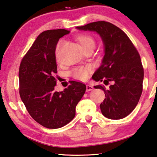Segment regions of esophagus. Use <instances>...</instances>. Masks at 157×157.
<instances>
[{"label": "esophagus", "instance_id": "1", "mask_svg": "<svg viewBox=\"0 0 157 157\" xmlns=\"http://www.w3.org/2000/svg\"><path fill=\"white\" fill-rule=\"evenodd\" d=\"M94 89V87L91 85H86V91H92V90Z\"/></svg>", "mask_w": 157, "mask_h": 157}]
</instances>
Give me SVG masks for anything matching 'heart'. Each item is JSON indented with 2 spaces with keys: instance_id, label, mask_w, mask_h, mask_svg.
I'll return each instance as SVG.
<instances>
[{
  "instance_id": "b5f03b06",
  "label": "heart",
  "mask_w": 157,
  "mask_h": 157,
  "mask_svg": "<svg viewBox=\"0 0 157 157\" xmlns=\"http://www.w3.org/2000/svg\"><path fill=\"white\" fill-rule=\"evenodd\" d=\"M78 39L84 50H86V48L90 47H95V39L91 35H89V34H82V35H79V36H78ZM64 43L65 41L63 40H60L58 42L56 47V53L59 51L61 47L64 44ZM91 71L92 68L90 66H78V67H76L73 69L72 71H71V75L74 78L78 79V80L84 81L88 79L89 74Z\"/></svg>"
}]
</instances>
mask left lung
Masks as SVG:
<instances>
[{"mask_svg":"<svg viewBox=\"0 0 157 157\" xmlns=\"http://www.w3.org/2000/svg\"><path fill=\"white\" fill-rule=\"evenodd\" d=\"M76 28L95 32L104 44L102 64L92 76L106 85L112 83L107 90L101 85L94 86L105 94L101 112L113 120L124 118L136 107L143 91L144 71L139 52L127 34L111 23L97 21Z\"/></svg>","mask_w":157,"mask_h":157,"instance_id":"1","label":"left lung"}]
</instances>
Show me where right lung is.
I'll return each mask as SVG.
<instances>
[{
  "label": "right lung",
  "mask_w": 157,
  "mask_h": 157,
  "mask_svg": "<svg viewBox=\"0 0 157 157\" xmlns=\"http://www.w3.org/2000/svg\"><path fill=\"white\" fill-rule=\"evenodd\" d=\"M70 31H44L37 36L21 61L19 94L32 118L48 129L62 127L73 120L86 85L71 81L63 91H55L57 73L55 49L59 39Z\"/></svg>",
  "instance_id": "right-lung-1"
}]
</instances>
